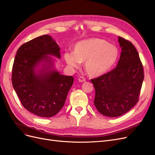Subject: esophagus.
Instances as JSON below:
<instances>
[{"label": "esophagus", "mask_w": 155, "mask_h": 155, "mask_svg": "<svg viewBox=\"0 0 155 155\" xmlns=\"http://www.w3.org/2000/svg\"><path fill=\"white\" fill-rule=\"evenodd\" d=\"M78 81L79 82H80V83H83V82H85V81H86V79H85V78H84L83 77H82V76H80V77H79L78 78Z\"/></svg>", "instance_id": "obj_1"}]
</instances>
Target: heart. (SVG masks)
Returning a JSON list of instances; mask_svg holds the SVG:
<instances>
[{
    "label": "heart",
    "instance_id": "1",
    "mask_svg": "<svg viewBox=\"0 0 155 155\" xmlns=\"http://www.w3.org/2000/svg\"><path fill=\"white\" fill-rule=\"evenodd\" d=\"M119 51L116 46L100 38H88L75 45L73 53H65L64 58L69 67L78 68L85 61L87 74L91 77L105 74L114 66L118 58Z\"/></svg>",
    "mask_w": 155,
    "mask_h": 155
}]
</instances>
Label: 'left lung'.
Wrapping results in <instances>:
<instances>
[{
    "label": "left lung",
    "mask_w": 155,
    "mask_h": 155,
    "mask_svg": "<svg viewBox=\"0 0 155 155\" xmlns=\"http://www.w3.org/2000/svg\"><path fill=\"white\" fill-rule=\"evenodd\" d=\"M118 42L121 51L116 67L91 79L96 91L94 104L100 113L108 117L123 115L137 104L144 78L134 45L121 37Z\"/></svg>",
    "instance_id": "obj_1"
}]
</instances>
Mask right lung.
<instances>
[{
    "instance_id": "1",
    "label": "right lung",
    "mask_w": 155,
    "mask_h": 155,
    "mask_svg": "<svg viewBox=\"0 0 155 155\" xmlns=\"http://www.w3.org/2000/svg\"><path fill=\"white\" fill-rule=\"evenodd\" d=\"M61 58L60 48L48 35L20 46L12 68V85L26 109L38 116L50 118L62 109L74 78L61 74L55 67Z\"/></svg>"
}]
</instances>
